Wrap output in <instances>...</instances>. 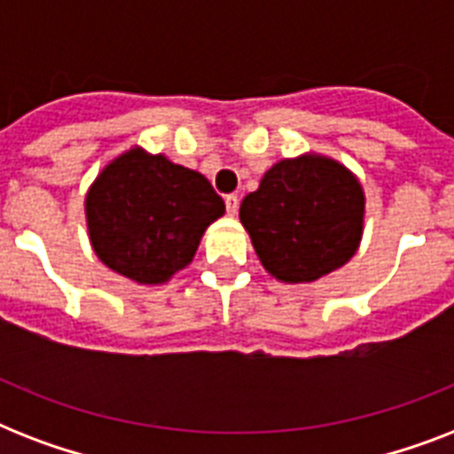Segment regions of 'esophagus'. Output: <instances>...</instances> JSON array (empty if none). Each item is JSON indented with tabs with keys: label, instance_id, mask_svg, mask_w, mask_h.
Instances as JSON below:
<instances>
[{
	"label": "esophagus",
	"instance_id": "esophagus-1",
	"mask_svg": "<svg viewBox=\"0 0 454 454\" xmlns=\"http://www.w3.org/2000/svg\"><path fill=\"white\" fill-rule=\"evenodd\" d=\"M238 207H240V200H238V195H226V209L231 216H235V214H238Z\"/></svg>",
	"mask_w": 454,
	"mask_h": 454
}]
</instances>
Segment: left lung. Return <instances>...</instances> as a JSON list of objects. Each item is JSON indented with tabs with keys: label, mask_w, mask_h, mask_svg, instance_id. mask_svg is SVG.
Listing matches in <instances>:
<instances>
[{
	"label": "left lung",
	"mask_w": 454,
	"mask_h": 454,
	"mask_svg": "<svg viewBox=\"0 0 454 454\" xmlns=\"http://www.w3.org/2000/svg\"><path fill=\"white\" fill-rule=\"evenodd\" d=\"M259 262L280 283H316L358 252L365 228L360 178L334 157L301 153L276 162L240 205Z\"/></svg>",
	"instance_id": "obj_1"
}]
</instances>
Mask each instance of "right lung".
<instances>
[{"instance_id": "add662e5", "label": "right lung", "mask_w": 454, "mask_h": 454, "mask_svg": "<svg viewBox=\"0 0 454 454\" xmlns=\"http://www.w3.org/2000/svg\"><path fill=\"white\" fill-rule=\"evenodd\" d=\"M223 214V200L200 171L141 145L103 164L84 195L94 254L113 273L148 287L184 270Z\"/></svg>"}]
</instances>
